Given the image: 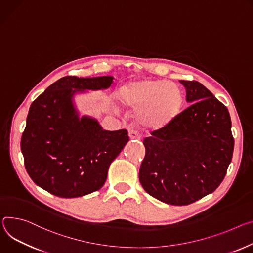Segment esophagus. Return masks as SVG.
Masks as SVG:
<instances>
[{
  "label": "esophagus",
  "mask_w": 253,
  "mask_h": 253,
  "mask_svg": "<svg viewBox=\"0 0 253 253\" xmlns=\"http://www.w3.org/2000/svg\"><path fill=\"white\" fill-rule=\"evenodd\" d=\"M129 137H130V139H137V140L141 139V136L139 135V133L136 132L135 130H130L129 131Z\"/></svg>",
  "instance_id": "obj_1"
}]
</instances>
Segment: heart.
Masks as SVG:
<instances>
[{
    "label": "heart",
    "mask_w": 253,
    "mask_h": 253,
    "mask_svg": "<svg viewBox=\"0 0 253 253\" xmlns=\"http://www.w3.org/2000/svg\"><path fill=\"white\" fill-rule=\"evenodd\" d=\"M118 98L124 106L136 110V117L142 125L153 129L168 125L182 104L181 91L175 84L149 79L124 84Z\"/></svg>",
    "instance_id": "obj_1"
}]
</instances>
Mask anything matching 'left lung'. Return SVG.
I'll use <instances>...</instances> for the list:
<instances>
[{"label": "left lung", "mask_w": 253, "mask_h": 253, "mask_svg": "<svg viewBox=\"0 0 253 253\" xmlns=\"http://www.w3.org/2000/svg\"><path fill=\"white\" fill-rule=\"evenodd\" d=\"M192 103L143 140V189L164 203L185 206L213 193L232 160L234 138L228 109L197 81H179Z\"/></svg>", "instance_id": "obj_1"}]
</instances>
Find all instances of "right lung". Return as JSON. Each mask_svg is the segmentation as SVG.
Here are the masks:
<instances>
[{
    "mask_svg": "<svg viewBox=\"0 0 253 253\" xmlns=\"http://www.w3.org/2000/svg\"><path fill=\"white\" fill-rule=\"evenodd\" d=\"M113 80L66 76L32 102L21 151L37 186L60 198L82 197L103 187L109 166L129 141L128 132L103 130L94 119H79L72 96L73 88H107Z\"/></svg>",
    "mask_w": 253,
    "mask_h": 253,
    "instance_id": "right-lung-1",
    "label": "right lung"
}]
</instances>
